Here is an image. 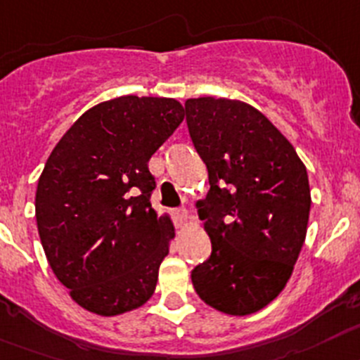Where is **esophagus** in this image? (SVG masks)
<instances>
[{"mask_svg":"<svg viewBox=\"0 0 360 360\" xmlns=\"http://www.w3.org/2000/svg\"><path fill=\"white\" fill-rule=\"evenodd\" d=\"M174 216H176V221H178V225H182L184 221L187 219V216H189V214H187V210L186 209H178L176 212H174Z\"/></svg>","mask_w":360,"mask_h":360,"instance_id":"34e87169","label":"esophagus"}]
</instances>
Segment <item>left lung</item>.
<instances>
[{
    "mask_svg": "<svg viewBox=\"0 0 360 360\" xmlns=\"http://www.w3.org/2000/svg\"><path fill=\"white\" fill-rule=\"evenodd\" d=\"M187 128L209 171L200 219L212 243L191 271L217 311L246 316L280 295L302 252L311 212L307 169L271 121L243 101H186Z\"/></svg>",
    "mask_w": 360,
    "mask_h": 360,
    "instance_id": "8db88e82",
    "label": "left lung"
}]
</instances>
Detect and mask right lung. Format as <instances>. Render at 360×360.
Wrapping results in <instances>:
<instances>
[{
	"mask_svg": "<svg viewBox=\"0 0 360 360\" xmlns=\"http://www.w3.org/2000/svg\"><path fill=\"white\" fill-rule=\"evenodd\" d=\"M184 115L171 98L103 101L46 160L35 194L42 248L71 298L94 314H123L153 295L174 230L151 207L148 160Z\"/></svg>",
	"mask_w": 360,
	"mask_h": 360,
	"instance_id": "1",
	"label": "right lung"
}]
</instances>
